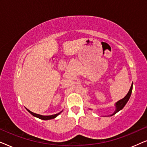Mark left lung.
Instances as JSON below:
<instances>
[{"mask_svg":"<svg viewBox=\"0 0 147 147\" xmlns=\"http://www.w3.org/2000/svg\"><path fill=\"white\" fill-rule=\"evenodd\" d=\"M132 85H133V84H132L131 87H130L129 91H128V94H126L125 97H124V98H122V99H121V100H118L117 102H116V104H115V107H116L115 111H114V113L111 114V115H110V116H112L114 115V114L117 113L118 112H119L120 110H121L122 108L124 107V106H125L126 103H127V102L128 101V100H129L130 96H131V93H132ZM89 110H92V109L89 108Z\"/></svg>","mask_w":147,"mask_h":147,"instance_id":"left-lung-1","label":"left lung"}]
</instances>
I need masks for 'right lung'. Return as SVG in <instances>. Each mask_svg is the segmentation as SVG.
Masks as SVG:
<instances>
[{
    "instance_id": "1",
    "label": "right lung",
    "mask_w": 147,
    "mask_h": 147,
    "mask_svg": "<svg viewBox=\"0 0 147 147\" xmlns=\"http://www.w3.org/2000/svg\"><path fill=\"white\" fill-rule=\"evenodd\" d=\"M29 112L31 114H32L33 116H35V117H37L38 118H39V119L41 120H51V119H54V118H55L57 116L59 115V114H61L62 111H61L59 113L56 114H53V115H51V116H42V115H40V114H35V113H33V112H32L30 111V110H28Z\"/></svg>"
}]
</instances>
